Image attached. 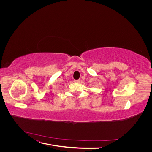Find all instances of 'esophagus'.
<instances>
[{"label": "esophagus", "instance_id": "34e87169", "mask_svg": "<svg viewBox=\"0 0 152 152\" xmlns=\"http://www.w3.org/2000/svg\"><path fill=\"white\" fill-rule=\"evenodd\" d=\"M74 82H75V83H79V82H80V80H75Z\"/></svg>", "mask_w": 152, "mask_h": 152}]
</instances>
